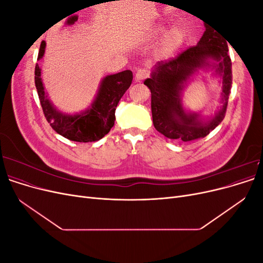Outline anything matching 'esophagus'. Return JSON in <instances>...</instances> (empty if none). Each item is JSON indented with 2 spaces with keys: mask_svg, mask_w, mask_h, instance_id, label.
I'll list each match as a JSON object with an SVG mask.
<instances>
[{
  "mask_svg": "<svg viewBox=\"0 0 263 263\" xmlns=\"http://www.w3.org/2000/svg\"><path fill=\"white\" fill-rule=\"evenodd\" d=\"M149 77V71L145 68H141V69H138L137 72H136V80L137 81H142L145 80V79H147Z\"/></svg>",
  "mask_w": 263,
  "mask_h": 263,
  "instance_id": "1",
  "label": "esophagus"
}]
</instances>
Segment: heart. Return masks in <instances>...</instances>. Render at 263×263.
<instances>
[{
    "mask_svg": "<svg viewBox=\"0 0 263 263\" xmlns=\"http://www.w3.org/2000/svg\"><path fill=\"white\" fill-rule=\"evenodd\" d=\"M168 28V24H159L155 28L153 35L155 41H159L163 37L160 48H159V55L163 59L172 57L183 46L186 38L185 30L181 26H174L166 33Z\"/></svg>",
    "mask_w": 263,
    "mask_h": 263,
    "instance_id": "b5f03b06",
    "label": "heart"
}]
</instances>
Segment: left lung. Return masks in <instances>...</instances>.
Segmentation results:
<instances>
[{
    "label": "left lung",
    "mask_w": 263,
    "mask_h": 263,
    "mask_svg": "<svg viewBox=\"0 0 263 263\" xmlns=\"http://www.w3.org/2000/svg\"><path fill=\"white\" fill-rule=\"evenodd\" d=\"M209 59L219 62L218 72L223 78V106L209 123H202L197 115L185 114L179 95L188 78L197 69L208 65ZM232 60L227 42L215 29L206 26L200 42L176 58L155 66L146 84L151 92V113L155 128L166 138L191 141L208 136L225 117L232 87Z\"/></svg>",
    "instance_id": "obj_1"
}]
</instances>
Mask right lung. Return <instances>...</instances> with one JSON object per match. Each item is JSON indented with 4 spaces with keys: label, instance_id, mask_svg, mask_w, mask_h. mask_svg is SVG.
Returning <instances> with one entry per match:
<instances>
[{
    "label": "right lung",
    "instance_id": "right-lung-1",
    "mask_svg": "<svg viewBox=\"0 0 263 263\" xmlns=\"http://www.w3.org/2000/svg\"><path fill=\"white\" fill-rule=\"evenodd\" d=\"M77 21L78 16L73 15L68 18L66 25H72ZM46 43L43 41L37 60L43 58ZM41 76L42 70L38 63H36L35 85L47 122L61 136L79 142L97 141L108 134L114 126L115 110L118 102L133 81V72L130 70L105 77L101 82L98 95L92 105L80 114L68 115L60 113L53 107L49 99L47 98Z\"/></svg>",
    "mask_w": 263,
    "mask_h": 263
}]
</instances>
